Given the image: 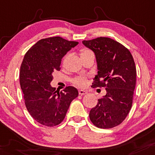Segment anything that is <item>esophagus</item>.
Instances as JSON below:
<instances>
[{
  "label": "esophagus",
  "instance_id": "obj_1",
  "mask_svg": "<svg viewBox=\"0 0 155 155\" xmlns=\"http://www.w3.org/2000/svg\"><path fill=\"white\" fill-rule=\"evenodd\" d=\"M79 94H80V95H84V94H87V91H84V90H79Z\"/></svg>",
  "mask_w": 155,
  "mask_h": 155
}]
</instances>
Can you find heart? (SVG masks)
Segmentation results:
<instances>
[{
    "mask_svg": "<svg viewBox=\"0 0 155 155\" xmlns=\"http://www.w3.org/2000/svg\"><path fill=\"white\" fill-rule=\"evenodd\" d=\"M91 53H93L91 50L84 48V49H82L81 50V53H80V56L81 57V56H84V55H88V54H91ZM74 84L75 85L78 86V87H84L87 85V80L84 77H78L74 80Z\"/></svg>",
    "mask_w": 155,
    "mask_h": 155,
    "instance_id": "heart-1",
    "label": "heart"
}]
</instances>
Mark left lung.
Instances as JSON below:
<instances>
[{
    "label": "left lung",
    "instance_id": "1",
    "mask_svg": "<svg viewBox=\"0 0 155 155\" xmlns=\"http://www.w3.org/2000/svg\"><path fill=\"white\" fill-rule=\"evenodd\" d=\"M94 53L97 74L92 87H105L106 94L91 109L89 118L100 128H111L125 120L131 110L137 81V69L131 53L118 42L108 37L84 40Z\"/></svg>",
    "mask_w": 155,
    "mask_h": 155
}]
</instances>
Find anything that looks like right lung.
<instances>
[{
    "instance_id": "obj_1",
    "label": "right lung",
    "mask_w": 155,
    "mask_h": 155,
    "mask_svg": "<svg viewBox=\"0 0 155 155\" xmlns=\"http://www.w3.org/2000/svg\"><path fill=\"white\" fill-rule=\"evenodd\" d=\"M79 44L61 37L42 39L24 55L20 68V85L26 107L39 124L53 127L65 118L71 102L79 92L67 87L64 92H57L51 87L53 75L61 69V59Z\"/></svg>"
}]
</instances>
